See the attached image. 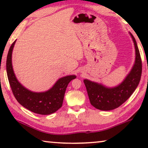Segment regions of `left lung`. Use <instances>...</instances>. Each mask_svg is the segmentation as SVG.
<instances>
[{
	"label": "left lung",
	"mask_w": 148,
	"mask_h": 148,
	"mask_svg": "<svg viewBox=\"0 0 148 148\" xmlns=\"http://www.w3.org/2000/svg\"><path fill=\"white\" fill-rule=\"evenodd\" d=\"M135 47V61L131 71L121 84L108 87L102 84L84 79L90 103L95 108L108 111L116 109L128 99L138 86L142 74V61L138 47L133 35L129 32Z\"/></svg>",
	"instance_id": "1"
}]
</instances>
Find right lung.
Listing matches in <instances>:
<instances>
[{"label":"right lung","mask_w":148,"mask_h":148,"mask_svg":"<svg viewBox=\"0 0 148 148\" xmlns=\"http://www.w3.org/2000/svg\"><path fill=\"white\" fill-rule=\"evenodd\" d=\"M16 40L10 47L6 59V71L12 92L17 102L34 113L49 115L56 112L62 106L64 95L69 82L76 76L70 75L59 78L53 86L45 92H33L19 83L14 74L12 55Z\"/></svg>","instance_id":"right-lung-1"}]
</instances>
